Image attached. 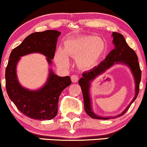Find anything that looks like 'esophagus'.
<instances>
[{"label": "esophagus", "mask_w": 147, "mask_h": 147, "mask_svg": "<svg viewBox=\"0 0 147 147\" xmlns=\"http://www.w3.org/2000/svg\"><path fill=\"white\" fill-rule=\"evenodd\" d=\"M71 80L73 83H76V82L78 80V76L77 75H75V74L72 75L71 77Z\"/></svg>", "instance_id": "esophagus-1"}]
</instances>
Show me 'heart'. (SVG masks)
<instances>
[{
  "label": "heart",
  "mask_w": 147,
  "mask_h": 147,
  "mask_svg": "<svg viewBox=\"0 0 147 147\" xmlns=\"http://www.w3.org/2000/svg\"><path fill=\"white\" fill-rule=\"evenodd\" d=\"M105 48V42L100 38L92 36H78L65 40L63 50H57L55 59L57 64L63 67L69 65L67 56L77 58L80 67H90L103 54Z\"/></svg>",
  "instance_id": "1"
}]
</instances>
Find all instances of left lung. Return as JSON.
<instances>
[{"mask_svg":"<svg viewBox=\"0 0 147 147\" xmlns=\"http://www.w3.org/2000/svg\"><path fill=\"white\" fill-rule=\"evenodd\" d=\"M113 42L115 45L114 49L109 53L105 60L100 62V64L97 67L93 68L92 69L88 71H85L83 74V77L78 81V83L81 88L82 92H83L85 110H86L88 116H90L92 118H95V119L107 120L110 119L112 117H99L92 112V109H91L90 97L89 94L90 83L91 80H92L100 74H103L107 69H109L114 64L119 62L124 63L130 68L134 77H135V91H136L135 97L130 104V105L125 109V110L121 114L117 116V117L123 116L128 110L132 102L136 99L137 95H138L139 91H140V80H141L142 72L136 53L127 45L122 34H119V33L113 32Z\"/></svg>","mask_w":147,"mask_h":147,"instance_id":"left-lung-1","label":"left lung"}]
</instances>
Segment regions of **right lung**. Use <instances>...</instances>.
Wrapping results in <instances>:
<instances>
[{
    "instance_id": "right-lung-1",
    "label": "right lung",
    "mask_w": 147,
    "mask_h": 147,
    "mask_svg": "<svg viewBox=\"0 0 147 147\" xmlns=\"http://www.w3.org/2000/svg\"><path fill=\"white\" fill-rule=\"evenodd\" d=\"M60 34L55 30L33 33L10 53L5 69L6 91L19 111L31 119L45 121L55 118L57 114L60 94L71 84V80L69 76L59 77L50 70L46 84L40 90L30 91L19 83L16 75L17 64L20 57L33 53H42L48 57L49 64H51L57 38Z\"/></svg>"
}]
</instances>
